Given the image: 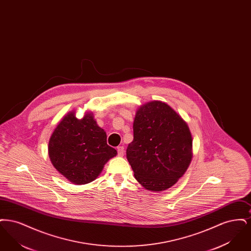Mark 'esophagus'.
<instances>
[{
  "label": "esophagus",
  "mask_w": 251,
  "mask_h": 251,
  "mask_svg": "<svg viewBox=\"0 0 251 251\" xmlns=\"http://www.w3.org/2000/svg\"><path fill=\"white\" fill-rule=\"evenodd\" d=\"M117 151H118V155H124V152H125V151H124V147H122V146H120V147H118Z\"/></svg>",
  "instance_id": "esophagus-1"
}]
</instances>
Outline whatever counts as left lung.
<instances>
[{"label": "left lung", "instance_id": "8db88e82", "mask_svg": "<svg viewBox=\"0 0 251 251\" xmlns=\"http://www.w3.org/2000/svg\"><path fill=\"white\" fill-rule=\"evenodd\" d=\"M126 156L135 179L146 189L167 190L191 162L189 128L167 103L159 100L146 103L136 112L133 140Z\"/></svg>", "mask_w": 251, "mask_h": 251}]
</instances>
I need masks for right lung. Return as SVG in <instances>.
Returning <instances> with one entry per match:
<instances>
[{"mask_svg": "<svg viewBox=\"0 0 251 251\" xmlns=\"http://www.w3.org/2000/svg\"><path fill=\"white\" fill-rule=\"evenodd\" d=\"M117 151L107 145L106 133L92 114L78 120L69 113L61 120L49 142V156L60 173L72 183L85 184L99 176Z\"/></svg>", "mask_w": 251, "mask_h": 251, "instance_id": "add662e5", "label": "right lung"}]
</instances>
